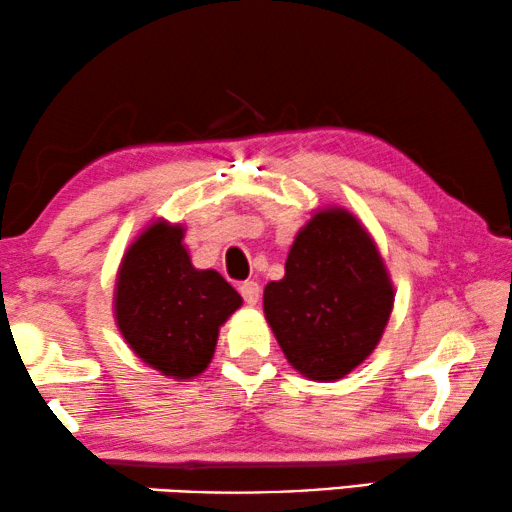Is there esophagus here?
Returning <instances> with one entry per match:
<instances>
[{
  "label": "esophagus",
  "instance_id": "obj_1",
  "mask_svg": "<svg viewBox=\"0 0 512 512\" xmlns=\"http://www.w3.org/2000/svg\"><path fill=\"white\" fill-rule=\"evenodd\" d=\"M239 292H241V297L246 299V304H250V306H255L259 301V294H262V290H259V283H255V280H246V283H241Z\"/></svg>",
  "mask_w": 512,
  "mask_h": 512
}]
</instances>
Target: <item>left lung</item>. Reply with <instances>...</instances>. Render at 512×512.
Instances as JSON below:
<instances>
[{
  "instance_id": "8db88e82",
  "label": "left lung",
  "mask_w": 512,
  "mask_h": 512,
  "mask_svg": "<svg viewBox=\"0 0 512 512\" xmlns=\"http://www.w3.org/2000/svg\"><path fill=\"white\" fill-rule=\"evenodd\" d=\"M394 287L376 243L345 208H320L299 229L285 276L264 287V315L287 362L331 383L376 350Z\"/></svg>"
}]
</instances>
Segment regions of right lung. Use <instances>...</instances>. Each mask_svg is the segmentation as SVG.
Instances as JSON below:
<instances>
[{"instance_id": "add662e5", "label": "right lung", "mask_w": 512, "mask_h": 512, "mask_svg": "<svg viewBox=\"0 0 512 512\" xmlns=\"http://www.w3.org/2000/svg\"><path fill=\"white\" fill-rule=\"evenodd\" d=\"M183 225L155 220L122 257L115 322L129 348L162 376L190 380L211 364L218 331L243 304L213 269H194Z\"/></svg>"}]
</instances>
